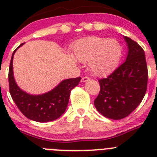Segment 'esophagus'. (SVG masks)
<instances>
[{"label": "esophagus", "mask_w": 157, "mask_h": 157, "mask_svg": "<svg viewBox=\"0 0 157 157\" xmlns=\"http://www.w3.org/2000/svg\"><path fill=\"white\" fill-rule=\"evenodd\" d=\"M89 80H90V78L87 77V76H85V77H83L82 78L81 81L82 82H88Z\"/></svg>", "instance_id": "esophagus-1"}]
</instances>
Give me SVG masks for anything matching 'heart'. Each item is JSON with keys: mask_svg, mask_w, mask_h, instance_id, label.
Wrapping results in <instances>:
<instances>
[{"mask_svg": "<svg viewBox=\"0 0 157 157\" xmlns=\"http://www.w3.org/2000/svg\"><path fill=\"white\" fill-rule=\"evenodd\" d=\"M74 54L80 62L89 63L95 75L105 76L112 73L120 64L122 46L112 38L88 37L75 45Z\"/></svg>", "mask_w": 157, "mask_h": 157, "instance_id": "heart-1", "label": "heart"}]
</instances>
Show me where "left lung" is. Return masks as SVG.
Here are the masks:
<instances>
[{
	"label": "left lung",
	"instance_id": "left-lung-1",
	"mask_svg": "<svg viewBox=\"0 0 157 157\" xmlns=\"http://www.w3.org/2000/svg\"><path fill=\"white\" fill-rule=\"evenodd\" d=\"M128 52L126 61L106 78L94 101L98 112L110 120L127 117L140 105L147 89L148 69L145 52L138 43L123 36Z\"/></svg>",
	"mask_w": 157,
	"mask_h": 157
}]
</instances>
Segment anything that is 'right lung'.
I'll return each mask as SVG.
<instances>
[{
	"label": "right lung",
	"instance_id": "1",
	"mask_svg": "<svg viewBox=\"0 0 157 157\" xmlns=\"http://www.w3.org/2000/svg\"><path fill=\"white\" fill-rule=\"evenodd\" d=\"M12 53L9 71L8 82L9 91L18 109L25 116L39 123H46L56 120L66 111L72 89L77 86L81 78H67L61 81L52 90L38 95L27 93L19 88L13 75V57L18 48Z\"/></svg>",
	"mask_w": 157,
	"mask_h": 157
}]
</instances>
